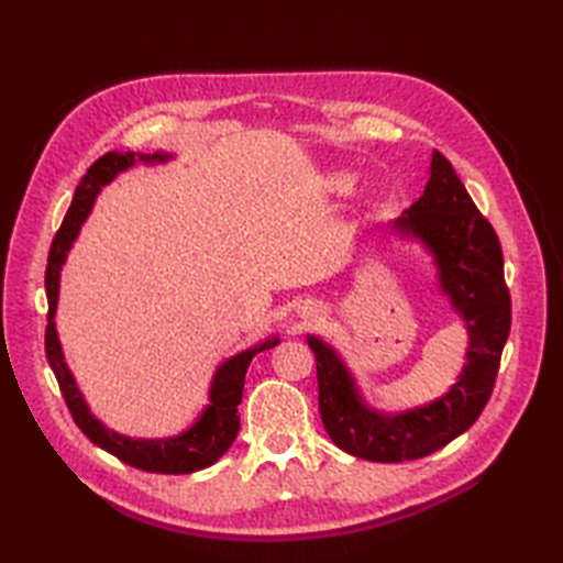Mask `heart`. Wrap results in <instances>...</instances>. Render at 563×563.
Returning a JSON list of instances; mask_svg holds the SVG:
<instances>
[{
    "instance_id": "obj_1",
    "label": "heart",
    "mask_w": 563,
    "mask_h": 563,
    "mask_svg": "<svg viewBox=\"0 0 563 563\" xmlns=\"http://www.w3.org/2000/svg\"><path fill=\"white\" fill-rule=\"evenodd\" d=\"M352 183H354V176H350V174H333L331 176V187L338 192H347Z\"/></svg>"
}]
</instances>
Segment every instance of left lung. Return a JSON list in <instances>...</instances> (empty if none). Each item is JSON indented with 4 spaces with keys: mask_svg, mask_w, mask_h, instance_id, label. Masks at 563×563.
Returning a JSON list of instances; mask_svg holds the SVG:
<instances>
[{
    "mask_svg": "<svg viewBox=\"0 0 563 563\" xmlns=\"http://www.w3.org/2000/svg\"><path fill=\"white\" fill-rule=\"evenodd\" d=\"M391 228L432 253L439 288L463 317L470 347L467 364L446 395L389 416L368 408L338 352L321 338L308 335L317 360L323 428L338 449L371 463L424 457L470 430L490 399L512 323L498 234L441 152H432L422 197Z\"/></svg>",
    "mask_w": 563,
    "mask_h": 563,
    "instance_id": "8db88e82",
    "label": "left lung"
}]
</instances>
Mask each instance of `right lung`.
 Wrapping results in <instances>:
<instances>
[{"instance_id":"right-lung-1","label":"right lung","mask_w":563,"mask_h":563,"mask_svg":"<svg viewBox=\"0 0 563 563\" xmlns=\"http://www.w3.org/2000/svg\"><path fill=\"white\" fill-rule=\"evenodd\" d=\"M168 159H172V155H166V152H155V155H139V152H108V155L96 159L89 166V172L79 180L70 209H67L63 225L56 232L54 244H51V251H48L46 279H44L46 298H48L46 360L51 364V371L56 373V380L60 385L67 408H70L73 420L96 446L112 453L114 457L122 460V463L145 472L190 474L213 465L216 460L232 446L236 432H240L236 406L242 401L246 368L255 354L275 347L279 343V338L277 335L267 338L265 343L234 354L228 362L218 366L211 383V391H209L211 404L203 408L192 428H187L183 434L168 437V439H131L114 430H108L106 424L98 418H93V413L89 411V406L84 401V395L79 391L70 368L65 364L60 340L56 333V321H54L56 305H58V288H60V269L65 265L67 251L73 249V242L77 240L79 228L84 225V220L89 218L93 209V201L100 192V187L112 183L117 174L126 172V168H131L135 162L162 164Z\"/></svg>"}]
</instances>
